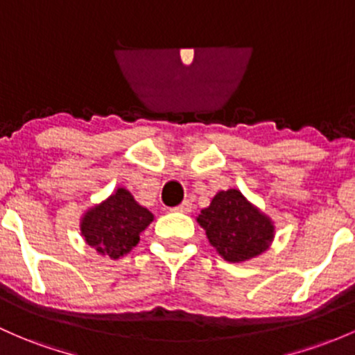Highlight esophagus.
Masks as SVG:
<instances>
[{
	"label": "esophagus",
	"mask_w": 355,
	"mask_h": 355,
	"mask_svg": "<svg viewBox=\"0 0 355 355\" xmlns=\"http://www.w3.org/2000/svg\"><path fill=\"white\" fill-rule=\"evenodd\" d=\"M173 211H181V213H189L191 211V201H182L181 205L176 208H173Z\"/></svg>",
	"instance_id": "34e87169"
}]
</instances>
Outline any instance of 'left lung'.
<instances>
[{
	"label": "left lung",
	"instance_id": "1",
	"mask_svg": "<svg viewBox=\"0 0 355 355\" xmlns=\"http://www.w3.org/2000/svg\"><path fill=\"white\" fill-rule=\"evenodd\" d=\"M196 220L208 242L228 262H245L266 252L276 232L272 220L239 189L216 193Z\"/></svg>",
	"mask_w": 355,
	"mask_h": 355
}]
</instances>
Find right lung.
Returning a JSON list of instances; mask_svg holds the SVG:
<instances>
[{
	"mask_svg": "<svg viewBox=\"0 0 355 355\" xmlns=\"http://www.w3.org/2000/svg\"><path fill=\"white\" fill-rule=\"evenodd\" d=\"M154 215L139 205L127 188H116L105 201L81 216V235L98 254L120 259L139 243Z\"/></svg>",
	"mask_w": 355,
	"mask_h": 355,
	"instance_id": "add662e5",
	"label": "right lung"
}]
</instances>
